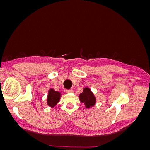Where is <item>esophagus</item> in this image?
<instances>
[{"instance_id":"34e87169","label":"esophagus","mask_w":150,"mask_h":150,"mask_svg":"<svg viewBox=\"0 0 150 150\" xmlns=\"http://www.w3.org/2000/svg\"><path fill=\"white\" fill-rule=\"evenodd\" d=\"M66 91L67 93H73V90L71 89H67Z\"/></svg>"}]
</instances>
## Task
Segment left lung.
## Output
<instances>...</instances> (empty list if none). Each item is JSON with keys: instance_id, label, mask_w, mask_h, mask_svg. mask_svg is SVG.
Masks as SVG:
<instances>
[{"instance_id": "8db88e82", "label": "left lung", "mask_w": 150, "mask_h": 150, "mask_svg": "<svg viewBox=\"0 0 150 150\" xmlns=\"http://www.w3.org/2000/svg\"><path fill=\"white\" fill-rule=\"evenodd\" d=\"M79 98L80 101L84 104L86 108L93 107L96 104V97L90 88L88 87L84 88L83 93L79 94Z\"/></svg>"}]
</instances>
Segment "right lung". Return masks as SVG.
Returning <instances> with one entry per match:
<instances>
[{"mask_svg":"<svg viewBox=\"0 0 150 150\" xmlns=\"http://www.w3.org/2000/svg\"><path fill=\"white\" fill-rule=\"evenodd\" d=\"M61 94L60 92L56 91L53 89H50L48 92L47 98V105L51 108L55 106L57 103L59 101Z\"/></svg>","mask_w":150,"mask_h":150,"instance_id":"1","label":"right lung"}]
</instances>
